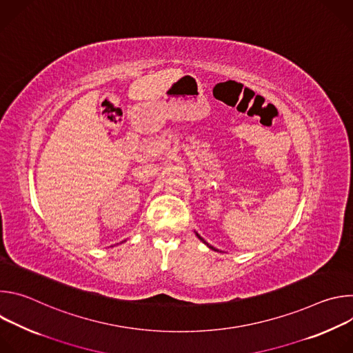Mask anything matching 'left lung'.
<instances>
[{
  "mask_svg": "<svg viewBox=\"0 0 353 353\" xmlns=\"http://www.w3.org/2000/svg\"><path fill=\"white\" fill-rule=\"evenodd\" d=\"M195 234H196V237H198V239H199V240H201V241H203V243H204V244H207V245H208V247H210V248H211V250H214V251H219V250H216V248H215V247H212V245H211V244H208V243H207V241H205V240H204V239H203V237H201V236H199V234H198V233H195Z\"/></svg>",
  "mask_w": 353,
  "mask_h": 353,
  "instance_id": "obj_1",
  "label": "left lung"
}]
</instances>
